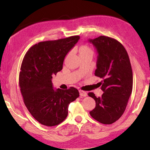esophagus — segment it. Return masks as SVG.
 I'll return each mask as SVG.
<instances>
[{"label":"esophagus","instance_id":"34e87169","mask_svg":"<svg viewBox=\"0 0 150 150\" xmlns=\"http://www.w3.org/2000/svg\"><path fill=\"white\" fill-rule=\"evenodd\" d=\"M79 93H80V95L81 97H86L87 95V92L83 91V90H80L79 91Z\"/></svg>","mask_w":150,"mask_h":150}]
</instances>
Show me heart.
Segmentation results:
<instances>
[{"label":"heart","instance_id":"1","mask_svg":"<svg viewBox=\"0 0 150 150\" xmlns=\"http://www.w3.org/2000/svg\"><path fill=\"white\" fill-rule=\"evenodd\" d=\"M79 53H80V55L81 54H83V53L93 54V51H92V50L89 46H83L79 48Z\"/></svg>","mask_w":150,"mask_h":150}]
</instances>
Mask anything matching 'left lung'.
I'll return each instance as SVG.
<instances>
[{"label":"left lung","instance_id":"left-lung-1","mask_svg":"<svg viewBox=\"0 0 150 150\" xmlns=\"http://www.w3.org/2000/svg\"><path fill=\"white\" fill-rule=\"evenodd\" d=\"M89 41L98 53L95 75L101 79L98 84L104 91L101 97L88 93L96 103L90 114L100 123L111 124L122 115L132 92L131 63L126 49L116 39L103 35Z\"/></svg>","mask_w":150,"mask_h":150}]
</instances>
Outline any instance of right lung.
Returning <instances> with one entry per match:
<instances>
[{"mask_svg":"<svg viewBox=\"0 0 150 150\" xmlns=\"http://www.w3.org/2000/svg\"><path fill=\"white\" fill-rule=\"evenodd\" d=\"M80 39L75 35L40 42L31 47L22 60L19 87L27 109L47 126H57L68 116V106L79 97L77 89L55 90L52 79L61 71L64 59Z\"/></svg>","mask_w":150,"mask_h":150,"instance_id":"obj_1","label":"right lung"}]
</instances>
